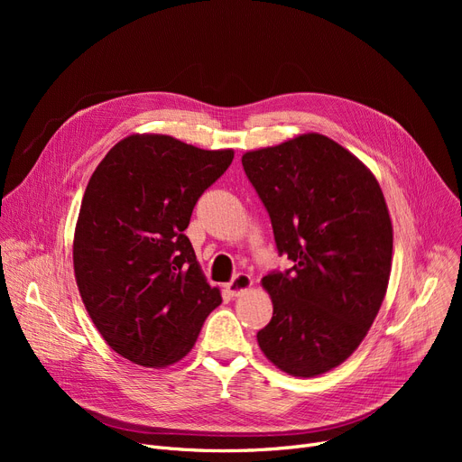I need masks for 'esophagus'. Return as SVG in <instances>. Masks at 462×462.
<instances>
[{"instance_id":"obj_1","label":"esophagus","mask_w":462,"mask_h":462,"mask_svg":"<svg viewBox=\"0 0 462 462\" xmlns=\"http://www.w3.org/2000/svg\"><path fill=\"white\" fill-rule=\"evenodd\" d=\"M251 284H253V279H251L247 273H237V275H234V279L226 284V290H228L230 296H239V294H244L245 290H249Z\"/></svg>"}]
</instances>
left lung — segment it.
<instances>
[{
	"instance_id": "obj_1",
	"label": "left lung",
	"mask_w": 462,
	"mask_h": 462,
	"mask_svg": "<svg viewBox=\"0 0 462 462\" xmlns=\"http://www.w3.org/2000/svg\"><path fill=\"white\" fill-rule=\"evenodd\" d=\"M292 268L262 279L273 301L256 333L272 363L317 376L359 346L383 301L393 230L378 181L343 145L303 134L241 159Z\"/></svg>"
}]
</instances>
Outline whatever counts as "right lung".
Masks as SVG:
<instances>
[{
  "label": "right lung",
  "mask_w": 462,
  "mask_h": 462,
  "mask_svg": "<svg viewBox=\"0 0 462 462\" xmlns=\"http://www.w3.org/2000/svg\"><path fill=\"white\" fill-rule=\"evenodd\" d=\"M232 159V150L134 134L114 145L86 187L72 247L77 284L95 328L136 365L180 361L221 303L185 228Z\"/></svg>",
  "instance_id": "1"
}]
</instances>
